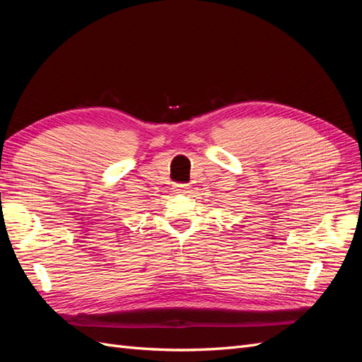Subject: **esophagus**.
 <instances>
[{
    "instance_id": "1",
    "label": "esophagus",
    "mask_w": 362,
    "mask_h": 362,
    "mask_svg": "<svg viewBox=\"0 0 362 362\" xmlns=\"http://www.w3.org/2000/svg\"><path fill=\"white\" fill-rule=\"evenodd\" d=\"M187 190H189L187 184H175L173 185V192L177 194H184V193H187Z\"/></svg>"
}]
</instances>
